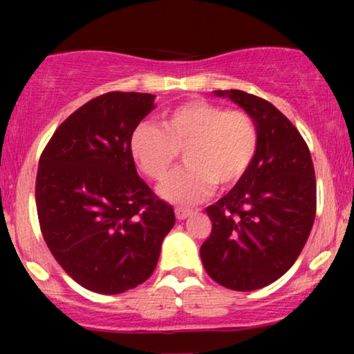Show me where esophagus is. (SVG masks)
I'll use <instances>...</instances> for the list:
<instances>
[{
	"label": "esophagus",
	"instance_id": "obj_1",
	"mask_svg": "<svg viewBox=\"0 0 354 354\" xmlns=\"http://www.w3.org/2000/svg\"><path fill=\"white\" fill-rule=\"evenodd\" d=\"M190 214H192V211L187 209V207H176V217L178 221L187 219V217Z\"/></svg>",
	"mask_w": 354,
	"mask_h": 354
}]
</instances>
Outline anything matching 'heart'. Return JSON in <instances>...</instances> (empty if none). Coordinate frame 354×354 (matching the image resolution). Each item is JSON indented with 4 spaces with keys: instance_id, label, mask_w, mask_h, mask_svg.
I'll return each mask as SVG.
<instances>
[{
    "instance_id": "b5f03b06",
    "label": "heart",
    "mask_w": 354,
    "mask_h": 354,
    "mask_svg": "<svg viewBox=\"0 0 354 354\" xmlns=\"http://www.w3.org/2000/svg\"><path fill=\"white\" fill-rule=\"evenodd\" d=\"M259 147L253 118L241 109H225L207 100H190L166 111L161 127L138 124L130 137V153L145 176L162 182L183 151L185 166L161 187V195L177 205H193L212 187L227 190L246 177Z\"/></svg>"
}]
</instances>
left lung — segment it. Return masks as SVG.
Listing matches in <instances>:
<instances>
[{"instance_id":"8db88e82","label":"left lung","mask_w":354,"mask_h":354,"mask_svg":"<svg viewBox=\"0 0 354 354\" xmlns=\"http://www.w3.org/2000/svg\"><path fill=\"white\" fill-rule=\"evenodd\" d=\"M216 95L253 118L259 147L243 180L206 207L212 230L200 254L212 280L251 292L282 277L304 248L316 217V176L301 133L274 104L241 90Z\"/></svg>"}]
</instances>
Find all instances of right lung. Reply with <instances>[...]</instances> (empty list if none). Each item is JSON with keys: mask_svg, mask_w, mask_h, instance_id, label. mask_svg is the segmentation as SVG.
I'll return each mask as SVG.
<instances>
[{"mask_svg": "<svg viewBox=\"0 0 354 354\" xmlns=\"http://www.w3.org/2000/svg\"><path fill=\"white\" fill-rule=\"evenodd\" d=\"M154 96L109 91L74 111L53 133L35 182L40 230L77 283L118 295L156 269L176 224L172 206L138 177L130 137Z\"/></svg>", "mask_w": 354, "mask_h": 354, "instance_id": "1", "label": "right lung"}]
</instances>
